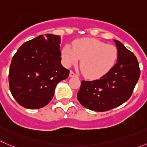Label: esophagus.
Returning <instances> with one entry per match:
<instances>
[{"mask_svg":"<svg viewBox=\"0 0 147 147\" xmlns=\"http://www.w3.org/2000/svg\"><path fill=\"white\" fill-rule=\"evenodd\" d=\"M77 76V75H76V74L74 72V71H70V74H69L70 77H74V76Z\"/></svg>","mask_w":147,"mask_h":147,"instance_id":"34e87169","label":"esophagus"}]
</instances>
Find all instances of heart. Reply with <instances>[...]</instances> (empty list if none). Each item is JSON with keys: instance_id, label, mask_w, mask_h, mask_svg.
<instances>
[{"instance_id": "heart-1", "label": "heart", "mask_w": 147, "mask_h": 147, "mask_svg": "<svg viewBox=\"0 0 147 147\" xmlns=\"http://www.w3.org/2000/svg\"><path fill=\"white\" fill-rule=\"evenodd\" d=\"M63 61L65 66L76 65L81 60L80 66L89 79H98L105 76L114 66L118 57L116 47L93 38L77 40L64 46L62 50Z\"/></svg>"}]
</instances>
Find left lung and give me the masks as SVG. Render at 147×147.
<instances>
[{"label": "left lung", "instance_id": "1", "mask_svg": "<svg viewBox=\"0 0 147 147\" xmlns=\"http://www.w3.org/2000/svg\"><path fill=\"white\" fill-rule=\"evenodd\" d=\"M115 65L99 79L82 81L77 93L79 102L89 110L105 112L121 105L131 97L140 76L137 58L121 42Z\"/></svg>", "mask_w": 147, "mask_h": 147}]
</instances>
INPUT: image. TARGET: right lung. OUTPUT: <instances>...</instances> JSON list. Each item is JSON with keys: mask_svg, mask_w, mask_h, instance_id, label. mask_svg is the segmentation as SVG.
Masks as SVG:
<instances>
[{"mask_svg": "<svg viewBox=\"0 0 147 147\" xmlns=\"http://www.w3.org/2000/svg\"><path fill=\"white\" fill-rule=\"evenodd\" d=\"M61 37L51 34L26 42L12 58L8 74L10 91L28 109H39L52 100L56 85L69 76L61 65Z\"/></svg>", "mask_w": 147, "mask_h": 147, "instance_id": "1", "label": "right lung"}]
</instances>
